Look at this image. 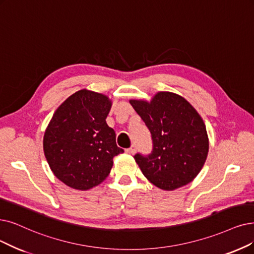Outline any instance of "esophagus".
Masks as SVG:
<instances>
[{
    "label": "esophagus",
    "mask_w": 254,
    "mask_h": 254,
    "mask_svg": "<svg viewBox=\"0 0 254 254\" xmlns=\"http://www.w3.org/2000/svg\"><path fill=\"white\" fill-rule=\"evenodd\" d=\"M126 151L128 152V153H130V154H134L135 151H136V147L134 145H132L130 148H128Z\"/></svg>",
    "instance_id": "esophagus-1"
}]
</instances>
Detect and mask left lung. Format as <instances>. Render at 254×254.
<instances>
[{
  "label": "left lung",
  "mask_w": 254,
  "mask_h": 254,
  "mask_svg": "<svg viewBox=\"0 0 254 254\" xmlns=\"http://www.w3.org/2000/svg\"><path fill=\"white\" fill-rule=\"evenodd\" d=\"M150 130L153 150L137 153L136 164L155 187L174 190L194 180L208 154V136L203 120L188 101L170 92L157 93L150 102L130 100Z\"/></svg>",
  "instance_id": "8db88e82"
}]
</instances>
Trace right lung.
I'll return each instance as SVG.
<instances>
[{
	"mask_svg": "<svg viewBox=\"0 0 254 254\" xmlns=\"http://www.w3.org/2000/svg\"><path fill=\"white\" fill-rule=\"evenodd\" d=\"M111 100L88 89L69 96L45 131L44 152L54 175L67 187L87 190L104 181L114 157L124 150L106 123Z\"/></svg>",
	"mask_w": 254,
	"mask_h": 254,
	"instance_id": "right-lung-1",
	"label": "right lung"
}]
</instances>
